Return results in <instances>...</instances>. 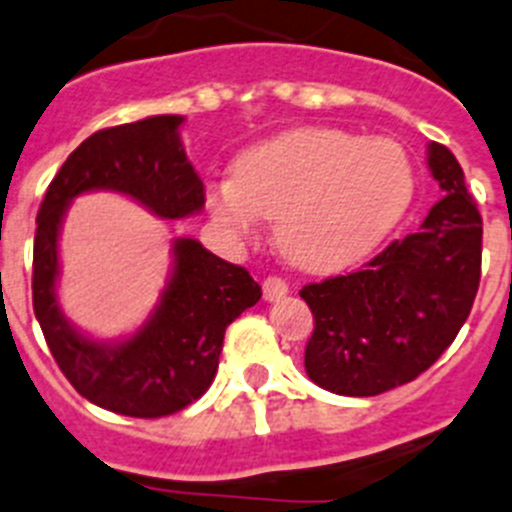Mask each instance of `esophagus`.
<instances>
[{
	"mask_svg": "<svg viewBox=\"0 0 512 512\" xmlns=\"http://www.w3.org/2000/svg\"><path fill=\"white\" fill-rule=\"evenodd\" d=\"M262 295H265V300H280L283 295H288V285H285V280L278 278V275H270V278H265V283H262Z\"/></svg>",
	"mask_w": 512,
	"mask_h": 512,
	"instance_id": "1",
	"label": "esophagus"
}]
</instances>
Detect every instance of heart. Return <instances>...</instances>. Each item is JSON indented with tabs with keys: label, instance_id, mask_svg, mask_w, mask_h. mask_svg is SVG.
Here are the masks:
<instances>
[{
	"label": "heart",
	"instance_id": "heart-1",
	"mask_svg": "<svg viewBox=\"0 0 512 512\" xmlns=\"http://www.w3.org/2000/svg\"><path fill=\"white\" fill-rule=\"evenodd\" d=\"M414 197L407 151L389 138L305 126L252 146L232 179L207 191L224 229L247 234L275 219V242L305 270H338L369 255Z\"/></svg>",
	"mask_w": 512,
	"mask_h": 512
}]
</instances>
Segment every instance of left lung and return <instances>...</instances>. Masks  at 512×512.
<instances>
[{
  "label": "left lung",
  "instance_id": "obj_1",
  "mask_svg": "<svg viewBox=\"0 0 512 512\" xmlns=\"http://www.w3.org/2000/svg\"><path fill=\"white\" fill-rule=\"evenodd\" d=\"M427 164L442 199L422 229L364 267L300 290L315 321L305 371L321 389L376 396L409 384L447 351L470 315L482 219L450 148L429 143Z\"/></svg>",
  "mask_w": 512,
  "mask_h": 512
}]
</instances>
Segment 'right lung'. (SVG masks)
Instances as JSON below:
<instances>
[{
	"label": "right lung",
	"mask_w": 512,
	"mask_h": 512,
	"mask_svg": "<svg viewBox=\"0 0 512 512\" xmlns=\"http://www.w3.org/2000/svg\"><path fill=\"white\" fill-rule=\"evenodd\" d=\"M181 116H151L103 128L60 166L37 212L32 305L52 358L80 396L116 414L166 417L212 386L229 323L262 298L250 272L179 237L159 305L133 336L95 341L57 303V237L70 202L85 191H118L161 219L202 212L204 184L179 138Z\"/></svg>",
	"instance_id": "right-lung-1"
}]
</instances>
